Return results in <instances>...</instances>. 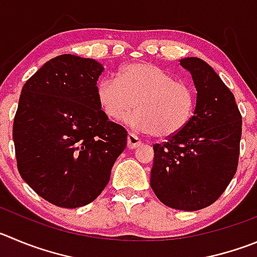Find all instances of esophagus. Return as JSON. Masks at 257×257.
Returning a JSON list of instances; mask_svg holds the SVG:
<instances>
[{"label": "esophagus", "instance_id": "34e87169", "mask_svg": "<svg viewBox=\"0 0 257 257\" xmlns=\"http://www.w3.org/2000/svg\"><path fill=\"white\" fill-rule=\"evenodd\" d=\"M141 145H142V141H141L140 138L136 136V134H133V133L128 134V148L133 150V148L140 147Z\"/></svg>", "mask_w": 257, "mask_h": 257}]
</instances>
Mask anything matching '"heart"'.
I'll return each mask as SVG.
<instances>
[{
  "label": "heart",
  "mask_w": 257,
  "mask_h": 257,
  "mask_svg": "<svg viewBox=\"0 0 257 257\" xmlns=\"http://www.w3.org/2000/svg\"><path fill=\"white\" fill-rule=\"evenodd\" d=\"M97 100L107 117H128L134 128L169 138L185 128L194 111L195 97L186 83L151 63L124 67L116 78L104 77L96 88Z\"/></svg>",
  "instance_id": "1"
}]
</instances>
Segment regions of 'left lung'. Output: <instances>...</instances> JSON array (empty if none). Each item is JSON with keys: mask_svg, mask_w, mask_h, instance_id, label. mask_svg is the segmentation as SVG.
<instances>
[{"mask_svg": "<svg viewBox=\"0 0 257 257\" xmlns=\"http://www.w3.org/2000/svg\"><path fill=\"white\" fill-rule=\"evenodd\" d=\"M179 62L193 78L195 109L183 131L153 146L151 188L167 207L193 212L213 204L233 179L242 116L233 93L207 62Z\"/></svg>", "mask_w": 257, "mask_h": 257, "instance_id": "1", "label": "left lung"}]
</instances>
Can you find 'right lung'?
<instances>
[{
    "label": "right lung",
    "mask_w": 257,
    "mask_h": 257,
    "mask_svg": "<svg viewBox=\"0 0 257 257\" xmlns=\"http://www.w3.org/2000/svg\"><path fill=\"white\" fill-rule=\"evenodd\" d=\"M104 66L62 54L43 64L21 90L13 138L21 177L62 208L88 204L101 194L126 131L109 121L96 95Z\"/></svg>",
    "instance_id": "add662e5"
}]
</instances>
